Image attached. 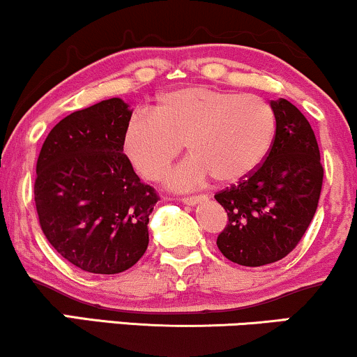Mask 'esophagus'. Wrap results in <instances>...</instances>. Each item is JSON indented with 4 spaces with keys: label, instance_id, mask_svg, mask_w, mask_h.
<instances>
[{
    "label": "esophagus",
    "instance_id": "1",
    "mask_svg": "<svg viewBox=\"0 0 357 357\" xmlns=\"http://www.w3.org/2000/svg\"><path fill=\"white\" fill-rule=\"evenodd\" d=\"M206 196H203V195H199V196H186V197H183V203L184 204H188V206H195V204H197L199 203L201 199H204Z\"/></svg>",
    "mask_w": 357,
    "mask_h": 357
}]
</instances>
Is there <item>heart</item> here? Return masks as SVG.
Here are the masks:
<instances>
[{"instance_id":"heart-1","label":"heart","mask_w":357,"mask_h":357,"mask_svg":"<svg viewBox=\"0 0 357 357\" xmlns=\"http://www.w3.org/2000/svg\"><path fill=\"white\" fill-rule=\"evenodd\" d=\"M276 137V114L255 94L184 86L162 93L149 116H135L121 146L131 166L148 181H160L186 143L188 158L171 173L174 190H191L208 176L239 183L263 165Z\"/></svg>"}]
</instances>
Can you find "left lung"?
Listing matches in <instances>:
<instances>
[{
    "instance_id": "8db88e82",
    "label": "left lung",
    "mask_w": 357,
    "mask_h": 357,
    "mask_svg": "<svg viewBox=\"0 0 357 357\" xmlns=\"http://www.w3.org/2000/svg\"><path fill=\"white\" fill-rule=\"evenodd\" d=\"M276 137L251 176L216 192L227 213L218 248L236 264L276 263L298 246L319 203L324 169L314 131L287 100L271 101Z\"/></svg>"
}]
</instances>
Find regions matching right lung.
<instances>
[{"label": "right lung", "mask_w": 357, "mask_h": 357, "mask_svg": "<svg viewBox=\"0 0 357 357\" xmlns=\"http://www.w3.org/2000/svg\"><path fill=\"white\" fill-rule=\"evenodd\" d=\"M131 113L119 98L75 111L50 131L38 156L40 226L51 246L83 271L123 273L148 248L149 214L160 196L123 153Z\"/></svg>", "instance_id": "add662e5"}]
</instances>
